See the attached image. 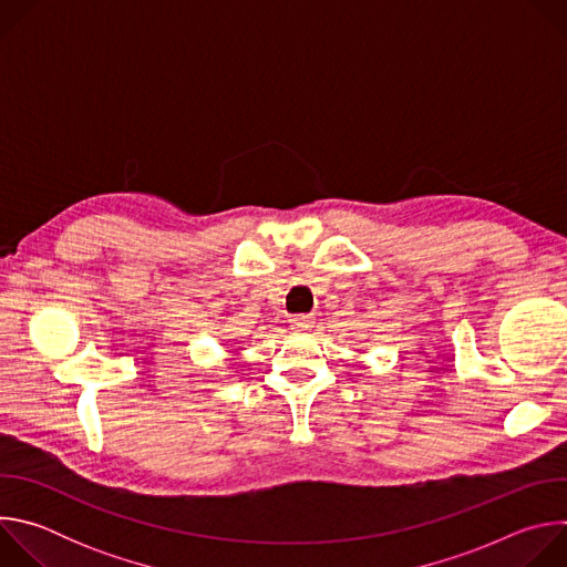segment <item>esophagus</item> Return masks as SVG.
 I'll return each mask as SVG.
<instances>
[{
  "label": "esophagus",
  "instance_id": "1",
  "mask_svg": "<svg viewBox=\"0 0 567 567\" xmlns=\"http://www.w3.org/2000/svg\"><path fill=\"white\" fill-rule=\"evenodd\" d=\"M313 320H316L313 313H296L289 318L291 328H296V330H309L313 326Z\"/></svg>",
  "mask_w": 567,
  "mask_h": 567
}]
</instances>
